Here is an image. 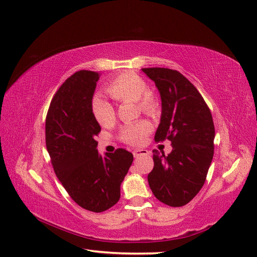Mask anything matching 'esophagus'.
Here are the masks:
<instances>
[{"label":"esophagus","mask_w":257,"mask_h":257,"mask_svg":"<svg viewBox=\"0 0 257 257\" xmlns=\"http://www.w3.org/2000/svg\"><path fill=\"white\" fill-rule=\"evenodd\" d=\"M134 157L135 158H138V157H140V156H145V155H148L149 154V151L147 150V149H136L134 152Z\"/></svg>","instance_id":"1"}]
</instances>
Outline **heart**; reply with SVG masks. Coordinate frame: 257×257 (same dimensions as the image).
Returning a JSON list of instances; mask_svg holds the SVG:
<instances>
[{"instance_id":"b5f03b06","label":"heart","mask_w":257,"mask_h":257,"mask_svg":"<svg viewBox=\"0 0 257 257\" xmlns=\"http://www.w3.org/2000/svg\"><path fill=\"white\" fill-rule=\"evenodd\" d=\"M146 81L133 73L120 74L109 81L107 90L113 99L119 102H136L139 109L147 114H156L159 110V102L156 97L147 91ZM90 110L96 121L103 127L110 125L114 120V108L101 95L96 94L91 98ZM150 124L139 121L125 125L121 129L120 138L125 144L137 146L143 144L146 135L149 133Z\"/></svg>"}]
</instances>
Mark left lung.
<instances>
[{
	"label": "left lung",
	"instance_id": "obj_1",
	"mask_svg": "<svg viewBox=\"0 0 257 257\" xmlns=\"http://www.w3.org/2000/svg\"><path fill=\"white\" fill-rule=\"evenodd\" d=\"M143 72L155 81L161 97V119L156 141L170 140L168 156L154 150L155 166L148 174L156 198L182 206L199 193L214 154V123L209 107L192 83L178 70L151 67Z\"/></svg>",
	"mask_w": 257,
	"mask_h": 257
}]
</instances>
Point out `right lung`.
Instances as JSON below:
<instances>
[{
	"label": "right lung",
	"mask_w": 257,
	"mask_h": 257,
	"mask_svg": "<svg viewBox=\"0 0 257 257\" xmlns=\"http://www.w3.org/2000/svg\"><path fill=\"white\" fill-rule=\"evenodd\" d=\"M99 73L79 70L59 87L48 108L46 148L56 177L70 198L85 210L103 212L120 199V184L134 161L119 148L101 157L96 136L100 125L90 110Z\"/></svg>",
	"instance_id": "add662e5"
}]
</instances>
